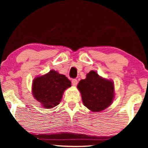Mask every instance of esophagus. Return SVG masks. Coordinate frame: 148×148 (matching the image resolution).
<instances>
[{
	"instance_id": "obj_1",
	"label": "esophagus",
	"mask_w": 148,
	"mask_h": 148,
	"mask_svg": "<svg viewBox=\"0 0 148 148\" xmlns=\"http://www.w3.org/2000/svg\"><path fill=\"white\" fill-rule=\"evenodd\" d=\"M77 84H78V82L76 79H73L72 80V85L73 86H76L77 85Z\"/></svg>"
}]
</instances>
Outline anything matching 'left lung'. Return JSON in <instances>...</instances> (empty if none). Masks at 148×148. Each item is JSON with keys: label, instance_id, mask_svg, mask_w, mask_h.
<instances>
[{"label": "left lung", "instance_id": "1", "mask_svg": "<svg viewBox=\"0 0 148 148\" xmlns=\"http://www.w3.org/2000/svg\"><path fill=\"white\" fill-rule=\"evenodd\" d=\"M77 88L84 106L92 112H100L110 106L114 96V83L99 76L94 71L79 82Z\"/></svg>", "mask_w": 148, "mask_h": 148}]
</instances>
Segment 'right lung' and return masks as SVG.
Returning <instances> with one entry per match:
<instances>
[{"label":"right lung","instance_id":"add662e5","mask_svg":"<svg viewBox=\"0 0 148 148\" xmlns=\"http://www.w3.org/2000/svg\"><path fill=\"white\" fill-rule=\"evenodd\" d=\"M71 82L64 75L54 70L34 79L32 84L33 96L45 108H51L59 104L66 89Z\"/></svg>","mask_w":148,"mask_h":148}]
</instances>
